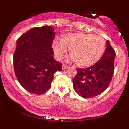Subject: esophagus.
Returning a JSON list of instances; mask_svg holds the SVG:
<instances>
[{
    "mask_svg": "<svg viewBox=\"0 0 129 129\" xmlns=\"http://www.w3.org/2000/svg\"><path fill=\"white\" fill-rule=\"evenodd\" d=\"M69 66L67 65V64H63L62 65V70H65V69H67V68H69Z\"/></svg>",
    "mask_w": 129,
    "mask_h": 129,
    "instance_id": "34e87169",
    "label": "esophagus"
}]
</instances>
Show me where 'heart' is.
I'll use <instances>...</instances> for the list:
<instances>
[{
  "mask_svg": "<svg viewBox=\"0 0 129 129\" xmlns=\"http://www.w3.org/2000/svg\"><path fill=\"white\" fill-rule=\"evenodd\" d=\"M52 46L55 54L59 59L67 54V48L70 50L72 60L80 67L94 65L103 56L105 50V42L103 37L81 33L64 35L61 41L55 40Z\"/></svg>",
  "mask_w": 129,
  "mask_h": 129,
  "instance_id": "b5f03b06",
  "label": "heart"
}]
</instances>
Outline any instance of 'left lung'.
Segmentation results:
<instances>
[{
    "mask_svg": "<svg viewBox=\"0 0 129 129\" xmlns=\"http://www.w3.org/2000/svg\"><path fill=\"white\" fill-rule=\"evenodd\" d=\"M116 52L107 41L104 54L94 65L77 68L73 86L77 94L84 98L100 95L109 86L114 71Z\"/></svg>",
    "mask_w": 129,
    "mask_h": 129,
    "instance_id": "left-lung-1",
    "label": "left lung"
}]
</instances>
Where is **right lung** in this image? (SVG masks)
I'll return each instance as SVG.
<instances>
[{"mask_svg":"<svg viewBox=\"0 0 129 129\" xmlns=\"http://www.w3.org/2000/svg\"><path fill=\"white\" fill-rule=\"evenodd\" d=\"M55 36L54 29L44 26L31 29L17 41L13 55L15 74L22 87L30 93L44 94L50 88L55 73L62 70V64L53 57Z\"/></svg>","mask_w":129,"mask_h":129,"instance_id":"obj_1","label":"right lung"}]
</instances>
